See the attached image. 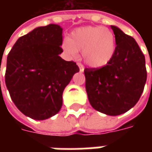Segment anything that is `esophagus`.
I'll list each match as a JSON object with an SVG mask.
<instances>
[{
    "mask_svg": "<svg viewBox=\"0 0 152 152\" xmlns=\"http://www.w3.org/2000/svg\"><path fill=\"white\" fill-rule=\"evenodd\" d=\"M78 66H79V68H80V72H84V70H85L84 66H83L82 64H80V63H78Z\"/></svg>",
    "mask_w": 152,
    "mask_h": 152,
    "instance_id": "esophagus-1",
    "label": "esophagus"
}]
</instances>
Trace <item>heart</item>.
I'll return each instance as SVG.
<instances>
[{"instance_id": "b5f03b06", "label": "heart", "mask_w": 152, "mask_h": 152, "mask_svg": "<svg viewBox=\"0 0 152 152\" xmlns=\"http://www.w3.org/2000/svg\"><path fill=\"white\" fill-rule=\"evenodd\" d=\"M115 38L112 31L103 27L87 26L73 30L63 40L62 48L67 56L76 59L82 51L87 66L101 68L112 59L115 52Z\"/></svg>"}]
</instances>
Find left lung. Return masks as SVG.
I'll list each match as a JSON object with an SVG mask.
<instances>
[{"instance_id":"left-lung-1","label":"left lung","mask_w":152,"mask_h":152,"mask_svg":"<svg viewBox=\"0 0 152 152\" xmlns=\"http://www.w3.org/2000/svg\"><path fill=\"white\" fill-rule=\"evenodd\" d=\"M115 38L112 59L99 69L86 68V89L96 111L119 115L134 107L147 81L144 54L132 37L111 25Z\"/></svg>"}]
</instances>
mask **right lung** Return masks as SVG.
Wrapping results in <instances>:
<instances>
[{"mask_svg": "<svg viewBox=\"0 0 152 152\" xmlns=\"http://www.w3.org/2000/svg\"><path fill=\"white\" fill-rule=\"evenodd\" d=\"M63 28L37 27L17 40L9 53L5 85L20 112L44 121L59 112L63 93L80 71L76 63L63 59Z\"/></svg>", "mask_w": 152, "mask_h": 152, "instance_id": "obj_1", "label": "right lung"}]
</instances>
